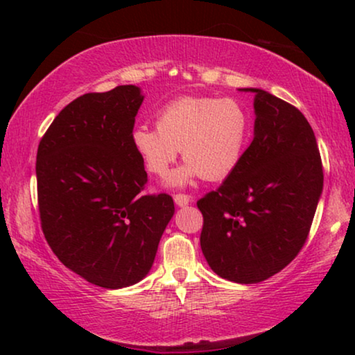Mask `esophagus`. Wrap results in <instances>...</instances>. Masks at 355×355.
<instances>
[{
    "instance_id": "obj_1",
    "label": "esophagus",
    "mask_w": 355,
    "mask_h": 355,
    "mask_svg": "<svg viewBox=\"0 0 355 355\" xmlns=\"http://www.w3.org/2000/svg\"><path fill=\"white\" fill-rule=\"evenodd\" d=\"M174 202H176L178 207H186L191 203V196H187V193H176L174 196Z\"/></svg>"
}]
</instances>
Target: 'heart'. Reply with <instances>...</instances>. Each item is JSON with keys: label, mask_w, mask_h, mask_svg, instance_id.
<instances>
[{"label": "heart", "mask_w": 355, "mask_h": 355, "mask_svg": "<svg viewBox=\"0 0 355 355\" xmlns=\"http://www.w3.org/2000/svg\"><path fill=\"white\" fill-rule=\"evenodd\" d=\"M250 137V116L234 98L179 96L158 111L157 128L137 125L132 147L155 176L169 171L179 150L186 164L171 176L181 186L202 176L218 181L241 163Z\"/></svg>", "instance_id": "1"}]
</instances>
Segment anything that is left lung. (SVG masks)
<instances>
[{"label": "left lung", "mask_w": 355, "mask_h": 355, "mask_svg": "<svg viewBox=\"0 0 355 355\" xmlns=\"http://www.w3.org/2000/svg\"><path fill=\"white\" fill-rule=\"evenodd\" d=\"M254 140L216 191L197 202L210 268L241 284L268 279L302 249L323 191L317 139L305 116L260 89Z\"/></svg>", "instance_id": "left-lung-1"}]
</instances>
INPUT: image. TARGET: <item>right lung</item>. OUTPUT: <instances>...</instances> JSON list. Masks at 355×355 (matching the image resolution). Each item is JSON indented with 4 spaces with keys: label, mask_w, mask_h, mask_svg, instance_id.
<instances>
[{
    "label": "right lung",
    "mask_w": 355,
    "mask_h": 355,
    "mask_svg": "<svg viewBox=\"0 0 355 355\" xmlns=\"http://www.w3.org/2000/svg\"><path fill=\"white\" fill-rule=\"evenodd\" d=\"M142 101L135 85L82 95L38 144V210L48 245L62 265L106 289L147 276L174 215L171 196L142 193L148 178L130 140Z\"/></svg>",
    "instance_id": "right-lung-1"
}]
</instances>
